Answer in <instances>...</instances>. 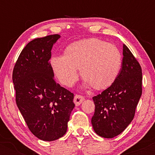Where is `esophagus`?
Listing matches in <instances>:
<instances>
[{"instance_id":"1","label":"esophagus","mask_w":155,"mask_h":155,"mask_svg":"<svg viewBox=\"0 0 155 155\" xmlns=\"http://www.w3.org/2000/svg\"><path fill=\"white\" fill-rule=\"evenodd\" d=\"M84 101V97L82 95H76L74 96V104H76V106H79V105L81 104Z\"/></svg>"}]
</instances>
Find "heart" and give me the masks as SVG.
Returning <instances> with one entry per match:
<instances>
[{
	"instance_id": "1",
	"label": "heart",
	"mask_w": 155,
	"mask_h": 155,
	"mask_svg": "<svg viewBox=\"0 0 155 155\" xmlns=\"http://www.w3.org/2000/svg\"><path fill=\"white\" fill-rule=\"evenodd\" d=\"M122 62L116 46L101 39L87 38L68 45L64 55L52 57L50 64L54 76L64 86H73L78 79L77 69H80L87 85L102 90L116 81Z\"/></svg>"
}]
</instances>
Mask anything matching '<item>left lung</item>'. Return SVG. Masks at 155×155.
<instances>
[{
    "label": "left lung",
    "mask_w": 155,
    "mask_h": 155,
    "mask_svg": "<svg viewBox=\"0 0 155 155\" xmlns=\"http://www.w3.org/2000/svg\"><path fill=\"white\" fill-rule=\"evenodd\" d=\"M122 54V68L116 81L92 97V127L98 136L106 138L118 136L129 125L142 94L141 67L124 44Z\"/></svg>",
    "instance_id": "8db88e82"
}]
</instances>
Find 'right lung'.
<instances>
[{
    "instance_id": "add662e5",
    "label": "right lung",
    "mask_w": 155,
    "mask_h": 155,
    "mask_svg": "<svg viewBox=\"0 0 155 155\" xmlns=\"http://www.w3.org/2000/svg\"><path fill=\"white\" fill-rule=\"evenodd\" d=\"M58 34L35 38L21 51L12 80L16 103L28 128L41 140L63 137L75 104L74 94L56 83L49 60Z\"/></svg>"
}]
</instances>
